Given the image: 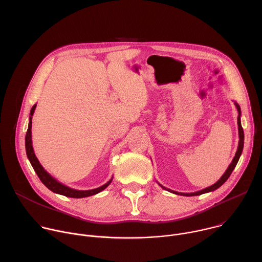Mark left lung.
<instances>
[{"instance_id":"1","label":"left lung","mask_w":262,"mask_h":262,"mask_svg":"<svg viewBox=\"0 0 262 262\" xmlns=\"http://www.w3.org/2000/svg\"><path fill=\"white\" fill-rule=\"evenodd\" d=\"M234 104H235V106H236V108H237V112H238V116H237L238 137H239L238 147H237V151H236V154H235V157L233 158V160H232L231 164L229 165V167L227 168V170L225 171V173H224V174L222 175V177H221V178H220V179H219L214 184H212V185L208 186V188L203 189V190H201V191L195 192V193H178V192H175V191H172V190H169V189L165 188L164 185H162V184H160V183L158 182V183L160 184L161 188H163V189H164V190H166V191H169L170 193L176 194V195H181V196H198V195H202V194H205V193L212 192V191H214V190L219 189L220 186H221L223 183H225V181L229 178V176L231 175L232 171L234 170V168H235V166H236V164H237V162H238V160H239V158H241V155H242V152H243V148H244V129H243V127H242V123H241V114H242V112H241V106L238 105V103H237V102H234Z\"/></svg>"}]
</instances>
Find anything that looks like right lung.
I'll return each instance as SVG.
<instances>
[{"instance_id":"right-lung-1","label":"right lung","mask_w":262,"mask_h":262,"mask_svg":"<svg viewBox=\"0 0 262 262\" xmlns=\"http://www.w3.org/2000/svg\"><path fill=\"white\" fill-rule=\"evenodd\" d=\"M35 108H36V104H34L32 106L31 112H30L29 126H28V130H27V134H26L25 144H26L27 157H28L34 171L36 172L37 176H38L39 179L41 180V182L52 192H54L56 194H59V195L69 197V198H85V197H89V196H92V195H96L99 192L103 191L106 188V186L112 182V180H113V177H112L106 183L99 186V188H96V189H93V190H87V191H80V190L71 189V188H69V186L61 183L56 178H54L47 170H45V168L39 163L38 159L36 158V156L34 154L33 146H32V132H31V128H32V116L34 114Z\"/></svg>"}]
</instances>
